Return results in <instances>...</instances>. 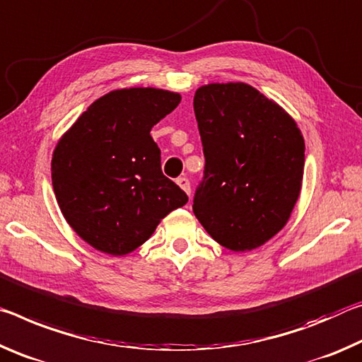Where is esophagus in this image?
Returning a JSON list of instances; mask_svg holds the SVG:
<instances>
[{
    "mask_svg": "<svg viewBox=\"0 0 362 362\" xmlns=\"http://www.w3.org/2000/svg\"><path fill=\"white\" fill-rule=\"evenodd\" d=\"M176 182H177V186L182 189V191H185L187 195H191V182H189L187 177H185V176L177 177Z\"/></svg>",
    "mask_w": 362,
    "mask_h": 362,
    "instance_id": "esophagus-1",
    "label": "esophagus"
}]
</instances>
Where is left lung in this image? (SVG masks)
I'll use <instances>...</instances> for the list:
<instances>
[{
	"mask_svg": "<svg viewBox=\"0 0 362 362\" xmlns=\"http://www.w3.org/2000/svg\"><path fill=\"white\" fill-rule=\"evenodd\" d=\"M194 112L205 156L194 215L220 245L253 250L286 226L300 197L303 134L276 100L242 81L200 86Z\"/></svg>",
	"mask_w": 362,
	"mask_h": 362,
	"instance_id": "obj_1",
	"label": "left lung"
}]
</instances>
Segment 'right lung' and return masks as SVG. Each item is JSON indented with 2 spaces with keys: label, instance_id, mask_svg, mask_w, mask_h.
Listing matches in <instances>:
<instances>
[{
  "label": "right lung",
  "instance_id": "add662e5",
  "mask_svg": "<svg viewBox=\"0 0 362 362\" xmlns=\"http://www.w3.org/2000/svg\"><path fill=\"white\" fill-rule=\"evenodd\" d=\"M181 94L122 88L94 100L57 141L51 160L56 200L86 244L122 257L149 239L187 195L162 173L151 129Z\"/></svg>",
  "mask_w": 362,
  "mask_h": 362
}]
</instances>
